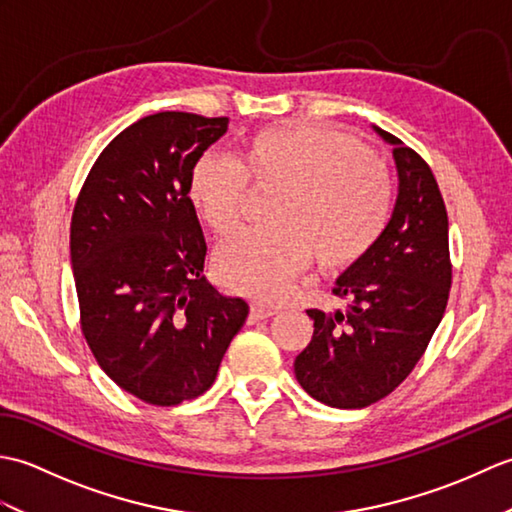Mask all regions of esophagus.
Masks as SVG:
<instances>
[{
  "mask_svg": "<svg viewBox=\"0 0 512 512\" xmlns=\"http://www.w3.org/2000/svg\"><path fill=\"white\" fill-rule=\"evenodd\" d=\"M275 312H277V308H273V306H262V303H255V306L250 308V323L273 317Z\"/></svg>",
  "mask_w": 512,
  "mask_h": 512,
  "instance_id": "obj_1",
  "label": "esophagus"
}]
</instances>
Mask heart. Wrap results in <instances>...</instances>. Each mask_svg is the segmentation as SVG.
I'll list each match as a JSON object with an SVG mask.
<instances>
[{
  "instance_id": "heart-1",
  "label": "heart",
  "mask_w": 512,
  "mask_h": 512,
  "mask_svg": "<svg viewBox=\"0 0 512 512\" xmlns=\"http://www.w3.org/2000/svg\"><path fill=\"white\" fill-rule=\"evenodd\" d=\"M248 184L281 189L270 231H248L217 250L226 286L257 301L286 295L308 262L345 268L383 235L394 184L383 162L352 136L325 125H275L244 138L235 156L204 154L191 167L187 195L215 235L242 224Z\"/></svg>"
}]
</instances>
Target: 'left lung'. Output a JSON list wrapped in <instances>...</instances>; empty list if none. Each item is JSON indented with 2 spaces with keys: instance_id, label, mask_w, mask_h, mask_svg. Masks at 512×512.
Listing matches in <instances>:
<instances>
[{
  "instance_id": "1",
  "label": "left lung",
  "mask_w": 512,
  "mask_h": 512,
  "mask_svg": "<svg viewBox=\"0 0 512 512\" xmlns=\"http://www.w3.org/2000/svg\"><path fill=\"white\" fill-rule=\"evenodd\" d=\"M398 198L376 244L336 279L343 310H308L314 334L295 376L336 409H363L389 396L422 358L451 290L449 217L424 158L394 134Z\"/></svg>"
}]
</instances>
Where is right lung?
Instances as JSON below:
<instances>
[{
  "label": "right lung",
  "instance_id": "right-lung-1",
  "mask_svg": "<svg viewBox=\"0 0 512 512\" xmlns=\"http://www.w3.org/2000/svg\"><path fill=\"white\" fill-rule=\"evenodd\" d=\"M228 118L158 112L123 129L76 198L70 257L81 330L103 372L147 405L213 385L248 303L204 279L206 242L189 202L191 167Z\"/></svg>",
  "mask_w": 512,
  "mask_h": 512
}]
</instances>
